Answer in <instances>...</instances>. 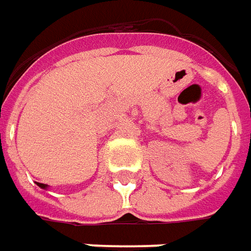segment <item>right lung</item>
Wrapping results in <instances>:
<instances>
[{
  "instance_id": "right-lung-1",
  "label": "right lung",
  "mask_w": 251,
  "mask_h": 251,
  "mask_svg": "<svg viewBox=\"0 0 251 251\" xmlns=\"http://www.w3.org/2000/svg\"><path fill=\"white\" fill-rule=\"evenodd\" d=\"M38 185H40L41 188H47V187H48L47 184H41V183H38Z\"/></svg>"
}]
</instances>
